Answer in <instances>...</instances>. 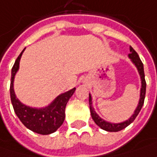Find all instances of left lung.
Returning a JSON list of instances; mask_svg holds the SVG:
<instances>
[{
    "mask_svg": "<svg viewBox=\"0 0 157 157\" xmlns=\"http://www.w3.org/2000/svg\"><path fill=\"white\" fill-rule=\"evenodd\" d=\"M129 50H130V54H128V58L131 60L133 64L136 66V68H137L138 73L140 75L141 77V90H140V99H139V102L136 107V109L134 111V114L130 116L128 120L124 121L122 122H119V123H113V122H107L105 120H103L102 118H101L100 116L97 115V113L95 112L93 105H92V97L91 95L89 94V109H90V113H91V116L92 119L94 120V122L102 129H104L106 131L109 132H117L120 131L123 128L128 127L130 123L134 122V120L136 119V117L139 114L140 110L142 109V107L144 102V98H145V94H146V82H145V75H144V69H143V64L142 61L140 60V57L138 56V54L134 50L132 47H129Z\"/></svg>",
    "mask_w": 157,
    "mask_h": 157,
    "instance_id": "1",
    "label": "left lung"
}]
</instances>
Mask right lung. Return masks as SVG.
Returning <instances> with one entry per match:
<instances>
[{
	"label": "right lung",
	"mask_w": 157,
	"mask_h": 157,
	"mask_svg": "<svg viewBox=\"0 0 157 157\" xmlns=\"http://www.w3.org/2000/svg\"><path fill=\"white\" fill-rule=\"evenodd\" d=\"M25 48L17 57L12 68L10 97L14 110L25 127L33 132L41 135H49L56 132L62 126L65 119V108L69 98L73 95L75 88L57 96L49 105L44 108H32L21 102L14 90V76L19 70L20 60Z\"/></svg>",
	"instance_id": "add662e5"
}]
</instances>
